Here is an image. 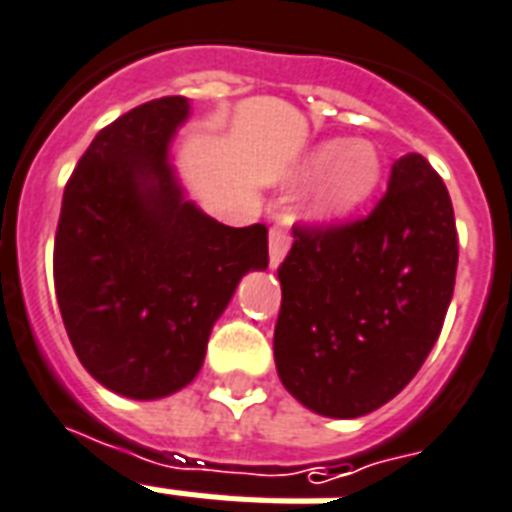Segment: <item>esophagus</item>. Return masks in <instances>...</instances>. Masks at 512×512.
<instances>
[{"label":"esophagus","instance_id":"obj_1","mask_svg":"<svg viewBox=\"0 0 512 512\" xmlns=\"http://www.w3.org/2000/svg\"><path fill=\"white\" fill-rule=\"evenodd\" d=\"M290 249V230L284 225H273L271 233H268V255H271V268L282 263L284 255Z\"/></svg>","mask_w":512,"mask_h":512}]
</instances>
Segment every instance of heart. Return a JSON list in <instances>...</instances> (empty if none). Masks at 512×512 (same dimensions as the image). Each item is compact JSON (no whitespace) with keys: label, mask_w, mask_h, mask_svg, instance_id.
Segmentation results:
<instances>
[{"label":"heart","mask_w":512,"mask_h":512,"mask_svg":"<svg viewBox=\"0 0 512 512\" xmlns=\"http://www.w3.org/2000/svg\"><path fill=\"white\" fill-rule=\"evenodd\" d=\"M295 179H319L308 214L314 220H338L343 214L354 212L362 201H368L370 193L376 190L381 179V155L376 144L365 139H330L306 152V158L295 169Z\"/></svg>","instance_id":"b5f03b06"}]
</instances>
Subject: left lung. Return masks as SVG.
I'll list each match as a JSON object with an SVG mask.
<instances>
[{
    "mask_svg": "<svg viewBox=\"0 0 512 512\" xmlns=\"http://www.w3.org/2000/svg\"><path fill=\"white\" fill-rule=\"evenodd\" d=\"M292 236L279 265V378L314 413L365 416L403 392L443 330L459 260L451 195L411 152L368 217Z\"/></svg>",
    "mask_w": 512,
    "mask_h": 512,
    "instance_id": "left-lung-1",
    "label": "left lung"
}]
</instances>
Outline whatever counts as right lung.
Returning a JSON list of instances; mask_svg holds the SVG:
<instances>
[{
  "instance_id": "right-lung-1",
  "label": "right lung",
  "mask_w": 512,
  "mask_h": 512,
  "mask_svg": "<svg viewBox=\"0 0 512 512\" xmlns=\"http://www.w3.org/2000/svg\"><path fill=\"white\" fill-rule=\"evenodd\" d=\"M185 96L139 104L101 128L64 187L53 282L77 360L134 400L198 376L241 276L268 265V228L206 217L169 166Z\"/></svg>"
}]
</instances>
